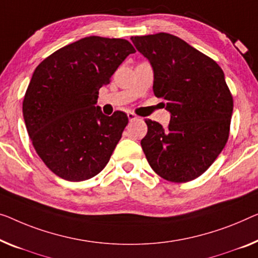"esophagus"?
Instances as JSON below:
<instances>
[{"mask_svg": "<svg viewBox=\"0 0 258 258\" xmlns=\"http://www.w3.org/2000/svg\"><path fill=\"white\" fill-rule=\"evenodd\" d=\"M127 117H128V120L130 121H134V120H137V119H138L137 114H134L133 112H128L127 113Z\"/></svg>", "mask_w": 258, "mask_h": 258, "instance_id": "obj_1", "label": "esophagus"}]
</instances>
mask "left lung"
<instances>
[{
  "label": "left lung",
  "mask_w": 258,
  "mask_h": 258,
  "mask_svg": "<svg viewBox=\"0 0 258 258\" xmlns=\"http://www.w3.org/2000/svg\"><path fill=\"white\" fill-rule=\"evenodd\" d=\"M131 40L154 72L153 91L166 101L164 128L146 119L141 147L161 177L189 182L210 168L229 137L233 97L220 66L180 38L160 32Z\"/></svg>",
  "instance_id": "8db88e82"
}]
</instances>
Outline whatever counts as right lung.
Masks as SVG:
<instances>
[{"label":"right lung","instance_id":"add662e5","mask_svg":"<svg viewBox=\"0 0 258 258\" xmlns=\"http://www.w3.org/2000/svg\"><path fill=\"white\" fill-rule=\"evenodd\" d=\"M126 39L90 36L57 49L38 64L23 101V117L36 152L59 177L81 182L109 162L128 122L96 106L98 90L128 54Z\"/></svg>","mask_w":258,"mask_h":258}]
</instances>
